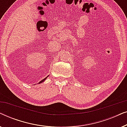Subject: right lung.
<instances>
[{
    "label": "right lung",
    "instance_id": "1",
    "mask_svg": "<svg viewBox=\"0 0 127 127\" xmlns=\"http://www.w3.org/2000/svg\"><path fill=\"white\" fill-rule=\"evenodd\" d=\"M47 77H48V76H47ZM47 77H46V78H44V79H43V80H41L40 81V82L39 83V84H40V83H43V81H44L45 80H46V79H47Z\"/></svg>",
    "mask_w": 127,
    "mask_h": 127
}]
</instances>
